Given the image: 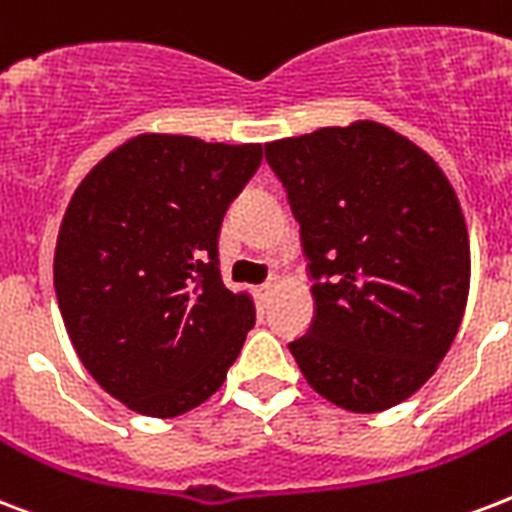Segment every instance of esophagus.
Here are the masks:
<instances>
[{
  "mask_svg": "<svg viewBox=\"0 0 512 512\" xmlns=\"http://www.w3.org/2000/svg\"><path fill=\"white\" fill-rule=\"evenodd\" d=\"M273 290H276V282H265L263 287H260V300H271V295H273Z\"/></svg>",
  "mask_w": 512,
  "mask_h": 512,
  "instance_id": "34e87169",
  "label": "esophagus"
}]
</instances>
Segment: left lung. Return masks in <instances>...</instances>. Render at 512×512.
<instances>
[{
    "label": "left lung",
    "instance_id": "left-lung-1",
    "mask_svg": "<svg viewBox=\"0 0 512 512\" xmlns=\"http://www.w3.org/2000/svg\"><path fill=\"white\" fill-rule=\"evenodd\" d=\"M311 260L317 317L290 343L351 413L403 403L438 370L470 295V236L435 158L376 120L265 144Z\"/></svg>",
    "mask_w": 512,
    "mask_h": 512
}]
</instances>
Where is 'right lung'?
I'll list each match as a JSON object with an SVG mask.
<instances>
[{
    "label": "right lung",
    "instance_id": "1",
    "mask_svg": "<svg viewBox=\"0 0 512 512\" xmlns=\"http://www.w3.org/2000/svg\"><path fill=\"white\" fill-rule=\"evenodd\" d=\"M263 144L139 134L104 155L58 228L53 284L93 381L152 419L193 411L222 386L255 325L230 292L217 241Z\"/></svg>",
    "mask_w": 512,
    "mask_h": 512
}]
</instances>
